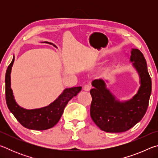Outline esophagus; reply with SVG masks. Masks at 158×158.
Wrapping results in <instances>:
<instances>
[{"label":"esophagus","instance_id":"obj_1","mask_svg":"<svg viewBox=\"0 0 158 158\" xmlns=\"http://www.w3.org/2000/svg\"><path fill=\"white\" fill-rule=\"evenodd\" d=\"M90 89H91V85H90V84H87L84 85V90H85V91H89Z\"/></svg>","mask_w":158,"mask_h":158}]
</instances>
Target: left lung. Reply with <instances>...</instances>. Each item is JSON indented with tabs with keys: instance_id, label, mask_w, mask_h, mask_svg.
Listing matches in <instances>:
<instances>
[{
	"instance_id": "1",
	"label": "left lung",
	"mask_w": 158,
	"mask_h": 158,
	"mask_svg": "<svg viewBox=\"0 0 158 158\" xmlns=\"http://www.w3.org/2000/svg\"><path fill=\"white\" fill-rule=\"evenodd\" d=\"M130 61L138 72L141 85L132 99L120 102L106 89L102 79L92 82L93 89L90 116L93 122L106 132H125L139 122L145 115L151 94L152 83L147 64L143 53L137 49H132Z\"/></svg>"
}]
</instances>
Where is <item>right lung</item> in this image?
Segmentation results:
<instances>
[{"label": "right lung", "instance_id": "add662e5", "mask_svg": "<svg viewBox=\"0 0 158 158\" xmlns=\"http://www.w3.org/2000/svg\"><path fill=\"white\" fill-rule=\"evenodd\" d=\"M46 43L56 47L51 42H46ZM14 61L15 56L13 57L5 74V99L8 109L17 121L28 129L45 130L52 128L59 121L67 104L81 91V87H73L65 89L56 100L44 107L35 109H23L19 106L15 102L11 89L10 73Z\"/></svg>", "mask_w": 158, "mask_h": 158}]
</instances>
